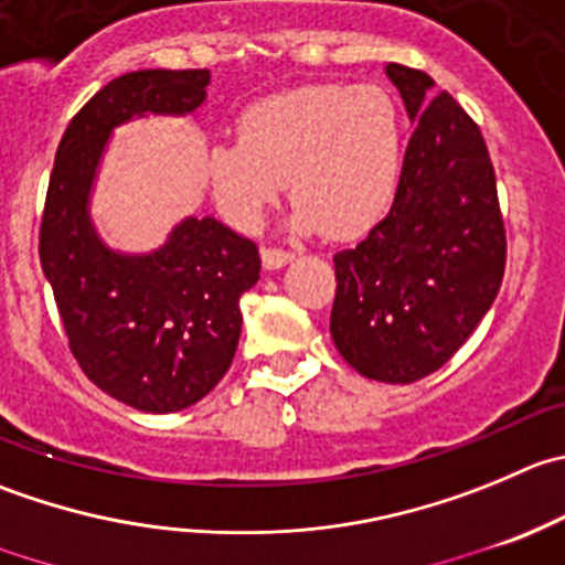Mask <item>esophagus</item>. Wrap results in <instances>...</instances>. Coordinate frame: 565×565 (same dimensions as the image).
<instances>
[{
  "label": "esophagus",
  "mask_w": 565,
  "mask_h": 565,
  "mask_svg": "<svg viewBox=\"0 0 565 565\" xmlns=\"http://www.w3.org/2000/svg\"><path fill=\"white\" fill-rule=\"evenodd\" d=\"M289 259H292V250L276 248V245H270V248H262V265H265L267 270H278V267L287 265Z\"/></svg>",
  "instance_id": "obj_1"
}]
</instances>
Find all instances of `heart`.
Masks as SVG:
<instances>
[{
	"label": "heart",
	"mask_w": 565,
	"mask_h": 565,
	"mask_svg": "<svg viewBox=\"0 0 565 565\" xmlns=\"http://www.w3.org/2000/svg\"><path fill=\"white\" fill-rule=\"evenodd\" d=\"M237 143L206 154L221 215L243 232L262 226L284 182L300 228L355 237L381 221L397 190L399 120L381 87L303 85L250 104Z\"/></svg>",
	"instance_id": "b5f03b06"
}]
</instances>
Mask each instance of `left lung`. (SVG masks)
<instances>
[{
	"instance_id": "1",
	"label": "left lung",
	"mask_w": 565,
	"mask_h": 565,
	"mask_svg": "<svg viewBox=\"0 0 565 565\" xmlns=\"http://www.w3.org/2000/svg\"><path fill=\"white\" fill-rule=\"evenodd\" d=\"M416 129L392 210L333 256L331 337L383 383H414L472 337L505 276V221L480 126L425 71L388 63Z\"/></svg>"
}]
</instances>
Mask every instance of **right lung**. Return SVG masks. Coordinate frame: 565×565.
Returning <instances> with one entry per match:
<instances>
[{
    "label": "right lung",
    "mask_w": 565,
    "mask_h": 565,
    "mask_svg": "<svg viewBox=\"0 0 565 565\" xmlns=\"http://www.w3.org/2000/svg\"><path fill=\"white\" fill-rule=\"evenodd\" d=\"M210 71H131L71 118L41 217L43 273L68 348L102 392L137 411L173 414L228 372L243 331L239 298L259 281V248L215 217H188L149 256L104 248L87 193L113 126L143 113H193Z\"/></svg>",
    "instance_id": "1"
}]
</instances>
